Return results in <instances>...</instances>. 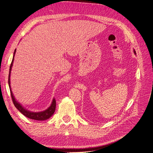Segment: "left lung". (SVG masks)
<instances>
[{
  "label": "left lung",
  "instance_id": "obj_1",
  "mask_svg": "<svg viewBox=\"0 0 153 153\" xmlns=\"http://www.w3.org/2000/svg\"><path fill=\"white\" fill-rule=\"evenodd\" d=\"M134 53H135L136 54V52H135V50H134Z\"/></svg>",
  "mask_w": 153,
  "mask_h": 153
}]
</instances>
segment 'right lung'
I'll return each instance as SVG.
<instances>
[{"instance_id":"right-lung-1","label":"right lung","mask_w":153,"mask_h":153,"mask_svg":"<svg viewBox=\"0 0 153 153\" xmlns=\"http://www.w3.org/2000/svg\"><path fill=\"white\" fill-rule=\"evenodd\" d=\"M15 52H16V49L15 50V52H14V55H13L11 64L10 65V73H9V78H8V84H9V87H10V89L11 96L13 104L15 106V107L18 110H19L23 115H24L25 117H28L29 119L38 120V121H44V120L48 119L53 114L55 110V107H56V101H55V98L53 99L52 103L48 109H47L45 111H43V112H30V111H28L26 109H25L19 103L17 102L15 98V97H14V96L13 94V92L11 91V86H10V73H11V67L13 66V62L14 61V56H15Z\"/></svg>"}]
</instances>
